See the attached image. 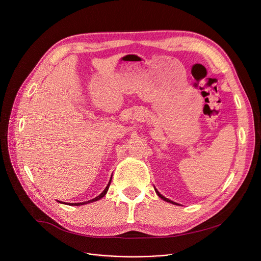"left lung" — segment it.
<instances>
[{
  "instance_id": "8db88e82",
  "label": "left lung",
  "mask_w": 261,
  "mask_h": 261,
  "mask_svg": "<svg viewBox=\"0 0 261 261\" xmlns=\"http://www.w3.org/2000/svg\"><path fill=\"white\" fill-rule=\"evenodd\" d=\"M154 190H155V193H156V195L161 198V199H163L164 201H166V202H169V203H172V204H176V205H179V204H177V203H175V202H173V201H171V200H169V199H167V198H165V197H164V196H162L160 193H159V191L156 190V188H154Z\"/></svg>"
}]
</instances>
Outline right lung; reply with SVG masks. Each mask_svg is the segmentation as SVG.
Instances as JSON below:
<instances>
[{
    "instance_id": "add662e5",
    "label": "right lung",
    "mask_w": 261,
    "mask_h": 261,
    "mask_svg": "<svg viewBox=\"0 0 261 261\" xmlns=\"http://www.w3.org/2000/svg\"><path fill=\"white\" fill-rule=\"evenodd\" d=\"M111 180H112V176H111ZM111 180H110V182H109V184L107 185V187H106V189L102 191V193L99 195V196H97L96 198H94V199H92V200H90V201H87V202H81V203H68V205H76V206H78V205H84V204H88V203H91V202H94V201H97V200H100L101 198H103L105 197V195L108 193V189H109V186H110V184H111Z\"/></svg>"
}]
</instances>
